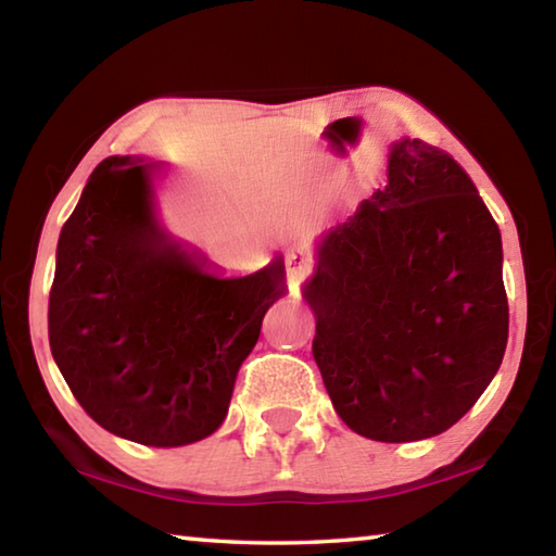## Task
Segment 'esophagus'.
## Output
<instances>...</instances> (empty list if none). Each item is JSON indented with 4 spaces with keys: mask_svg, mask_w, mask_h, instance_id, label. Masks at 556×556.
Masks as SVG:
<instances>
[{
    "mask_svg": "<svg viewBox=\"0 0 556 556\" xmlns=\"http://www.w3.org/2000/svg\"><path fill=\"white\" fill-rule=\"evenodd\" d=\"M308 269H312V260H308L306 252L304 250H291L287 255L289 279H301Z\"/></svg>",
    "mask_w": 556,
    "mask_h": 556,
    "instance_id": "34e87169",
    "label": "esophagus"
}]
</instances>
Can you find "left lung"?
I'll return each instance as SVG.
<instances>
[{"mask_svg":"<svg viewBox=\"0 0 556 556\" xmlns=\"http://www.w3.org/2000/svg\"><path fill=\"white\" fill-rule=\"evenodd\" d=\"M304 296L328 397L361 437L441 434L503 363L501 230L456 159L421 139L394 142L384 188L324 235Z\"/></svg>","mask_w":556,"mask_h":556,"instance_id":"1","label":"left lung"}]
</instances>
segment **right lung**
Segmentation results:
<instances>
[{
  "instance_id": "obj_1",
  "label": "right lung",
  "mask_w": 556,
  "mask_h": 556,
  "mask_svg": "<svg viewBox=\"0 0 556 556\" xmlns=\"http://www.w3.org/2000/svg\"><path fill=\"white\" fill-rule=\"evenodd\" d=\"M156 166L110 156L65 220L49 296L53 361L73 397L110 434L144 446L211 437L285 260L220 277L156 218Z\"/></svg>"
}]
</instances>
